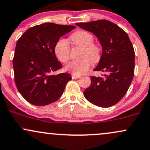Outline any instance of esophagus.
Here are the masks:
<instances>
[{
    "label": "esophagus",
    "mask_w": 150,
    "mask_h": 150,
    "mask_svg": "<svg viewBox=\"0 0 150 150\" xmlns=\"http://www.w3.org/2000/svg\"><path fill=\"white\" fill-rule=\"evenodd\" d=\"M80 75H75V74H73V75H72V78H73V80H75V79H78L80 78Z\"/></svg>",
    "instance_id": "esophagus-1"
}]
</instances>
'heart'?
I'll return each instance as SVG.
<instances>
[{"instance_id": "b5f03b06", "label": "heart", "mask_w": 150, "mask_h": 150, "mask_svg": "<svg viewBox=\"0 0 150 150\" xmlns=\"http://www.w3.org/2000/svg\"><path fill=\"white\" fill-rule=\"evenodd\" d=\"M72 44L81 47L80 59L73 61L66 66V69L75 75H82L89 70L91 63L97 64L102 57V48L97 43L93 42L94 37L89 32L80 30L74 32L70 36ZM54 53L58 60L66 63L70 59V47L66 40L59 39L54 47Z\"/></svg>"}]
</instances>
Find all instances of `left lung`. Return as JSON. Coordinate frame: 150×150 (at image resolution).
Wrapping results in <instances>:
<instances>
[{
	"mask_svg": "<svg viewBox=\"0 0 150 150\" xmlns=\"http://www.w3.org/2000/svg\"><path fill=\"white\" fill-rule=\"evenodd\" d=\"M75 24L98 38L103 54L93 70L105 73L103 77H91V85L84 90V97L98 107H111L123 98L132 82L135 68L132 43L123 29L105 19Z\"/></svg>",
	"mask_w": 150,
	"mask_h": 150,
	"instance_id": "obj_1",
	"label": "left lung"
}]
</instances>
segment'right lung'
Listing matches in <instances>:
<instances>
[{
	"label": "right lung",
	"instance_id": "add662e5",
	"mask_svg": "<svg viewBox=\"0 0 150 150\" xmlns=\"http://www.w3.org/2000/svg\"><path fill=\"white\" fill-rule=\"evenodd\" d=\"M75 26L45 23L28 28L17 40L13 58L14 82L24 99L37 106L47 105L63 94L69 73L52 75L62 68L54 47L62 35Z\"/></svg>",
	"mask_w": 150,
	"mask_h": 150
}]
</instances>
